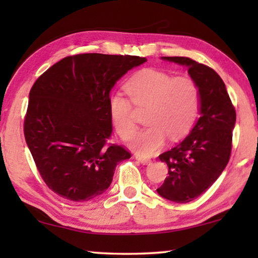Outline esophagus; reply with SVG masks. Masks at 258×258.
<instances>
[{
	"label": "esophagus",
	"mask_w": 258,
	"mask_h": 258,
	"mask_svg": "<svg viewBox=\"0 0 258 258\" xmlns=\"http://www.w3.org/2000/svg\"><path fill=\"white\" fill-rule=\"evenodd\" d=\"M135 159L139 160L142 165H148V164L151 163V160L149 158H145V157H142L140 155H135Z\"/></svg>",
	"instance_id": "34e87169"
}]
</instances>
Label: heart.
<instances>
[{"label": "heart", "mask_w": 258, "mask_h": 258, "mask_svg": "<svg viewBox=\"0 0 258 258\" xmlns=\"http://www.w3.org/2000/svg\"><path fill=\"white\" fill-rule=\"evenodd\" d=\"M127 97L113 93L108 101L109 113L120 138L130 139L137 131L134 109L148 108L145 121L149 125L130 141L133 150L150 156L165 145L167 137L178 140L189 132L197 118L200 90L190 77H174L158 69H142L126 84Z\"/></svg>", "instance_id": "1"}]
</instances>
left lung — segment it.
Listing matches in <instances>:
<instances>
[{
  "instance_id": "1",
  "label": "left lung",
  "mask_w": 258,
  "mask_h": 258,
  "mask_svg": "<svg viewBox=\"0 0 258 258\" xmlns=\"http://www.w3.org/2000/svg\"><path fill=\"white\" fill-rule=\"evenodd\" d=\"M187 68L200 90V117L187 137L159 156L168 176L157 189L161 197L190 203L211 187L228 165L235 110L222 78L214 69L185 56H161Z\"/></svg>"
}]
</instances>
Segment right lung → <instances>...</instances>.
<instances>
[{"label":"right lung","instance_id":"1","mask_svg":"<svg viewBox=\"0 0 258 258\" xmlns=\"http://www.w3.org/2000/svg\"><path fill=\"white\" fill-rule=\"evenodd\" d=\"M137 55L66 56L37 78L29 92L24 132L43 181L72 202H87L111 184L123 147L112 132L108 101L116 82L146 62Z\"/></svg>","mask_w":258,"mask_h":258}]
</instances>
